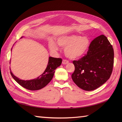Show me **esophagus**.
Returning a JSON list of instances; mask_svg holds the SVG:
<instances>
[{
  "label": "esophagus",
  "mask_w": 122,
  "mask_h": 122,
  "mask_svg": "<svg viewBox=\"0 0 122 122\" xmlns=\"http://www.w3.org/2000/svg\"><path fill=\"white\" fill-rule=\"evenodd\" d=\"M69 62V61H68V60H62V64H64V65H66V64H68Z\"/></svg>",
  "instance_id": "esophagus-1"
}]
</instances>
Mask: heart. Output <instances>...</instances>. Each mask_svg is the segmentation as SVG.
<instances>
[{
    "mask_svg": "<svg viewBox=\"0 0 122 122\" xmlns=\"http://www.w3.org/2000/svg\"><path fill=\"white\" fill-rule=\"evenodd\" d=\"M58 45L65 48L66 56L71 59L80 57L86 54L91 44V40L87 36L71 35L60 36L57 39ZM49 47L53 52H56L58 49L57 44L54 41L50 40Z\"/></svg>",
    "mask_w": 122,
    "mask_h": 122,
    "instance_id": "b5f03b06",
    "label": "heart"
}]
</instances>
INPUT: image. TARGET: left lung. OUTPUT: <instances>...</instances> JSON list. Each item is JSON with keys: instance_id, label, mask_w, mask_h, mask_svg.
<instances>
[{"instance_id": "left-lung-1", "label": "left lung", "mask_w": 122, "mask_h": 122, "mask_svg": "<svg viewBox=\"0 0 122 122\" xmlns=\"http://www.w3.org/2000/svg\"><path fill=\"white\" fill-rule=\"evenodd\" d=\"M114 51L107 38L101 35L91 43L87 52L78 61H73L74 83L85 91H93L106 82L112 72Z\"/></svg>"}]
</instances>
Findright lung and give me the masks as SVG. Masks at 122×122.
Listing matches in <instances>:
<instances>
[{"mask_svg": "<svg viewBox=\"0 0 122 122\" xmlns=\"http://www.w3.org/2000/svg\"><path fill=\"white\" fill-rule=\"evenodd\" d=\"M61 62L62 59L61 58L49 57L48 64L45 71L42 75L32 80H21L14 75L11 72L10 69V73L14 80L22 87L31 91L39 90L46 86L52 80L55 72V70L61 65Z\"/></svg>", "mask_w": 122, "mask_h": 122, "instance_id": "right-lung-1", "label": "right lung"}]
</instances>
